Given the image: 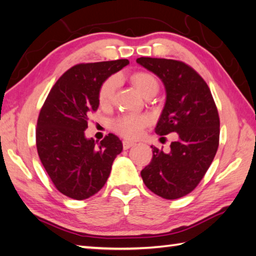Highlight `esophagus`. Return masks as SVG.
Wrapping results in <instances>:
<instances>
[{"instance_id": "esophagus-1", "label": "esophagus", "mask_w": 256, "mask_h": 256, "mask_svg": "<svg viewBox=\"0 0 256 256\" xmlns=\"http://www.w3.org/2000/svg\"><path fill=\"white\" fill-rule=\"evenodd\" d=\"M136 146V144H134L133 141H130V140H124L123 141V148L125 150H128V149L131 148V146Z\"/></svg>"}]
</instances>
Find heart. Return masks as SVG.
<instances>
[{"label":"heart","instance_id":"b5f03b06","mask_svg":"<svg viewBox=\"0 0 256 256\" xmlns=\"http://www.w3.org/2000/svg\"><path fill=\"white\" fill-rule=\"evenodd\" d=\"M132 84L136 86V90L142 96H146L149 92H158V81L156 78L146 72H136L131 76ZM118 84V78L112 76L108 78L106 81H104L100 89H99L98 99L100 105L107 106L112 102V98ZM148 123V120L144 116L140 115H123L115 120L112 123V128L114 131L122 134L126 138H136L141 134L142 130Z\"/></svg>","mask_w":256,"mask_h":256}]
</instances>
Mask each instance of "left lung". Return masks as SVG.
Masks as SVG:
<instances>
[{"mask_svg":"<svg viewBox=\"0 0 256 256\" xmlns=\"http://www.w3.org/2000/svg\"><path fill=\"white\" fill-rule=\"evenodd\" d=\"M136 62L154 73L166 89V102L154 132L177 133L170 152L152 148V159L141 170L151 192L175 200L196 188L219 146L220 120L209 86L198 73L180 60L140 58Z\"/></svg>","mask_w":256,"mask_h":256,"instance_id":"obj_1","label":"left lung"}]
</instances>
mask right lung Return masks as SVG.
<instances>
[{
	"instance_id": "1",
	"label": "right lung",
	"mask_w": 256,
	"mask_h": 256,
	"mask_svg": "<svg viewBox=\"0 0 256 256\" xmlns=\"http://www.w3.org/2000/svg\"><path fill=\"white\" fill-rule=\"evenodd\" d=\"M128 60L76 64L56 81L37 120L36 146L42 166L60 193L84 200L100 190L122 141L110 133L100 142L86 138L88 118L99 106L104 81Z\"/></svg>"
}]
</instances>
